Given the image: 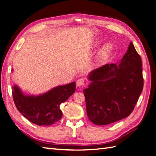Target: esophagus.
Returning a JSON list of instances; mask_svg holds the SVG:
<instances>
[{
    "label": "esophagus",
    "mask_w": 156,
    "mask_h": 156,
    "mask_svg": "<svg viewBox=\"0 0 156 156\" xmlns=\"http://www.w3.org/2000/svg\"><path fill=\"white\" fill-rule=\"evenodd\" d=\"M76 84H77V87H83L84 86V84H85V82H84V80L83 79H79L77 81Z\"/></svg>",
    "instance_id": "1"
}]
</instances>
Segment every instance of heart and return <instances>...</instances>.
<instances>
[{
	"instance_id": "b5f03b06",
	"label": "heart",
	"mask_w": 156,
	"mask_h": 156,
	"mask_svg": "<svg viewBox=\"0 0 156 156\" xmlns=\"http://www.w3.org/2000/svg\"><path fill=\"white\" fill-rule=\"evenodd\" d=\"M101 44V41H96L95 43V46H98ZM112 50V46L111 44H105L103 48L100 50L99 53L97 55L96 63L97 64H100V63L103 62L106 59L108 58L109 56L111 51Z\"/></svg>"
}]
</instances>
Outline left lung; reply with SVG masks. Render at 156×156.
<instances>
[{"mask_svg": "<svg viewBox=\"0 0 156 156\" xmlns=\"http://www.w3.org/2000/svg\"><path fill=\"white\" fill-rule=\"evenodd\" d=\"M83 90L87 116L96 125H107L128 116L143 88L142 62L132 42L119 62L89 73Z\"/></svg>", "mask_w": 156, "mask_h": 156, "instance_id": "obj_1", "label": "left lung"}]
</instances>
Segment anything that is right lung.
<instances>
[{
	"label": "right lung",
	"mask_w": 156,
	"mask_h": 156,
	"mask_svg": "<svg viewBox=\"0 0 156 156\" xmlns=\"http://www.w3.org/2000/svg\"><path fill=\"white\" fill-rule=\"evenodd\" d=\"M75 88V82H72L39 95H27L16 84L12 87V95L17 110L26 119L38 126H51L62 118L60 105L72 95Z\"/></svg>",
	"instance_id": "1"
}]
</instances>
